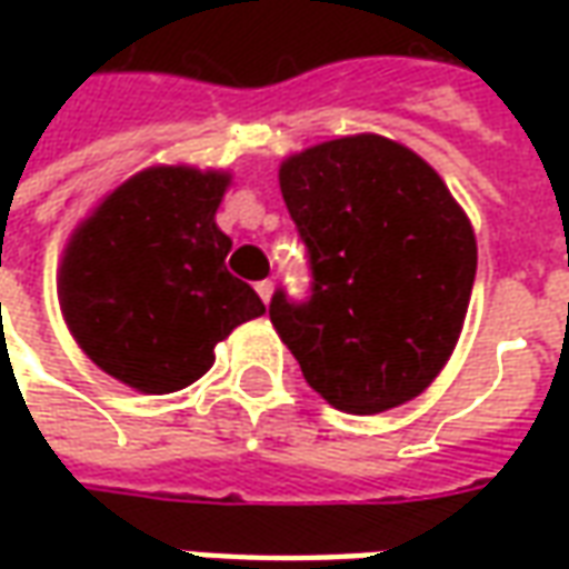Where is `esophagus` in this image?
<instances>
[{"instance_id":"34e87169","label":"esophagus","mask_w":569,"mask_h":569,"mask_svg":"<svg viewBox=\"0 0 569 569\" xmlns=\"http://www.w3.org/2000/svg\"><path fill=\"white\" fill-rule=\"evenodd\" d=\"M256 292H259L261 301L268 305V301H271V296H273V283H271V280H259V283H256Z\"/></svg>"}]
</instances>
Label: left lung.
Returning a JSON list of instances; mask_svg holds the SVG:
<instances>
[{
	"label": "left lung",
	"instance_id": "obj_1",
	"mask_svg": "<svg viewBox=\"0 0 569 569\" xmlns=\"http://www.w3.org/2000/svg\"><path fill=\"white\" fill-rule=\"evenodd\" d=\"M280 191L313 296L277 292L271 322L305 381L347 415L411 402L463 332L478 264L469 216L420 154L378 133L289 154Z\"/></svg>",
	"mask_w": 569,
	"mask_h": 569
}]
</instances>
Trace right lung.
I'll use <instances>...</instances> for the list:
<instances>
[{"label": "right lung", "instance_id": "add662e5", "mask_svg": "<svg viewBox=\"0 0 569 569\" xmlns=\"http://www.w3.org/2000/svg\"><path fill=\"white\" fill-rule=\"evenodd\" d=\"M231 173L154 163L112 188L69 237L57 296L76 345L146 396L203 378L216 345L264 313L224 268L231 237L216 210Z\"/></svg>", "mask_w": 569, "mask_h": 569}]
</instances>
